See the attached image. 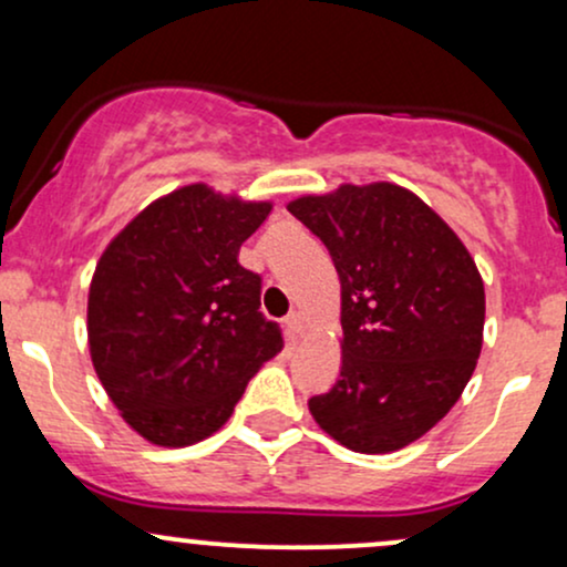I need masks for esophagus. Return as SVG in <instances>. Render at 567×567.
<instances>
[{
  "label": "esophagus",
  "instance_id": "esophagus-1",
  "mask_svg": "<svg viewBox=\"0 0 567 567\" xmlns=\"http://www.w3.org/2000/svg\"><path fill=\"white\" fill-rule=\"evenodd\" d=\"M285 322H288V330H290L292 338L303 336V315H301V311H298V309L290 311L288 320H285Z\"/></svg>",
  "mask_w": 567,
  "mask_h": 567
}]
</instances>
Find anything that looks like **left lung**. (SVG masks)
I'll use <instances>...</instances> for the list:
<instances>
[{"instance_id": "left-lung-1", "label": "left lung", "mask_w": 567, "mask_h": 567, "mask_svg": "<svg viewBox=\"0 0 567 567\" xmlns=\"http://www.w3.org/2000/svg\"><path fill=\"white\" fill-rule=\"evenodd\" d=\"M288 210L341 279V375L309 413L354 453H394L464 394L485 328V285L458 234L405 186L341 184Z\"/></svg>"}]
</instances>
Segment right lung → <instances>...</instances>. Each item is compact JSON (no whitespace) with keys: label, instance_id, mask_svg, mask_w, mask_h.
<instances>
[{"label":"right lung","instance_id":"1","mask_svg":"<svg viewBox=\"0 0 567 567\" xmlns=\"http://www.w3.org/2000/svg\"><path fill=\"white\" fill-rule=\"evenodd\" d=\"M271 213L207 184L146 205L97 258L87 347L122 421L159 447H186L231 419L247 381L285 341L258 315L261 277L239 247Z\"/></svg>","mask_w":567,"mask_h":567}]
</instances>
